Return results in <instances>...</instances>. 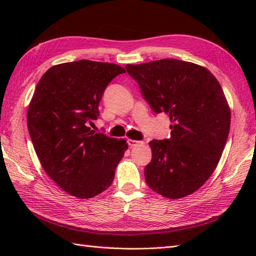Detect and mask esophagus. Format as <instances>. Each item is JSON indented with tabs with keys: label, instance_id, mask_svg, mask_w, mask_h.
<instances>
[{
	"label": "esophagus",
	"instance_id": "esophagus-1",
	"mask_svg": "<svg viewBox=\"0 0 256 256\" xmlns=\"http://www.w3.org/2000/svg\"><path fill=\"white\" fill-rule=\"evenodd\" d=\"M128 144L131 146V148H136V146H142L144 145V142H142V140H131L128 138Z\"/></svg>",
	"mask_w": 256,
	"mask_h": 256
}]
</instances>
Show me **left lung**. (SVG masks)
Returning <instances> with one entry per match:
<instances>
[{"label":"left lung","instance_id":"1","mask_svg":"<svg viewBox=\"0 0 256 256\" xmlns=\"http://www.w3.org/2000/svg\"><path fill=\"white\" fill-rule=\"evenodd\" d=\"M125 68L152 110L172 122L170 140L150 142L146 182L170 199L192 194L214 172L230 131L231 111L219 81L206 68L178 59Z\"/></svg>","mask_w":256,"mask_h":256}]
</instances>
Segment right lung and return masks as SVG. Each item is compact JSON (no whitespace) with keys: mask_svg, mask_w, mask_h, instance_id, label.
I'll return each mask as SVG.
<instances>
[{"mask_svg":"<svg viewBox=\"0 0 256 256\" xmlns=\"http://www.w3.org/2000/svg\"><path fill=\"white\" fill-rule=\"evenodd\" d=\"M125 69L116 64L78 60L42 74L27 112V128L40 164L69 194L88 199L111 186L125 140L94 133L106 86Z\"/></svg>","mask_w":256,"mask_h":256,"instance_id":"add662e5","label":"right lung"}]
</instances>
